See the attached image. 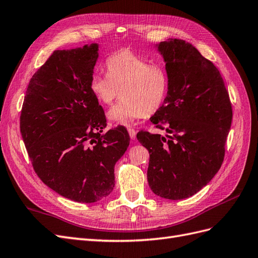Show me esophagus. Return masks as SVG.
Instances as JSON below:
<instances>
[{
    "instance_id": "esophagus-1",
    "label": "esophagus",
    "mask_w": 258,
    "mask_h": 258,
    "mask_svg": "<svg viewBox=\"0 0 258 258\" xmlns=\"http://www.w3.org/2000/svg\"><path fill=\"white\" fill-rule=\"evenodd\" d=\"M128 134H129V136H130V139H131V140H135V139H136L137 132H136V130H135V129L128 128Z\"/></svg>"
}]
</instances>
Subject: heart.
Listing matches in <instances>:
<instances>
[{"label": "heart", "instance_id": "b5f03b06", "mask_svg": "<svg viewBox=\"0 0 258 258\" xmlns=\"http://www.w3.org/2000/svg\"><path fill=\"white\" fill-rule=\"evenodd\" d=\"M106 77L93 74L89 87L101 104L112 105L120 96L121 103L112 107L108 119L131 124L145 115L155 113L166 97L168 81L163 69L148 64L128 49L113 53L105 62Z\"/></svg>", "mask_w": 258, "mask_h": 258}]
</instances>
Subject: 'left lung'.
I'll list each match as a JSON object with an SVG mask.
<instances>
[{
  "label": "left lung",
  "mask_w": 258,
  "mask_h": 258,
  "mask_svg": "<svg viewBox=\"0 0 258 258\" xmlns=\"http://www.w3.org/2000/svg\"><path fill=\"white\" fill-rule=\"evenodd\" d=\"M156 47L166 62L168 91L151 121L168 135L140 131L137 138L150 152L152 191L182 200L204 188L220 170L231 103L220 71L190 43L169 38Z\"/></svg>",
  "instance_id": "obj_1"
}]
</instances>
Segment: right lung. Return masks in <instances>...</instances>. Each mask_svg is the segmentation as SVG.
Masks as SVG:
<instances>
[{
	"label": "right lung",
	"mask_w": 258,
	"mask_h": 258,
	"mask_svg": "<svg viewBox=\"0 0 258 258\" xmlns=\"http://www.w3.org/2000/svg\"><path fill=\"white\" fill-rule=\"evenodd\" d=\"M99 45L54 50L30 80L20 132L35 173L76 202L99 201L114 188L115 163L127 151V129L106 128L89 83Z\"/></svg>",
	"instance_id": "right-lung-1"
}]
</instances>
